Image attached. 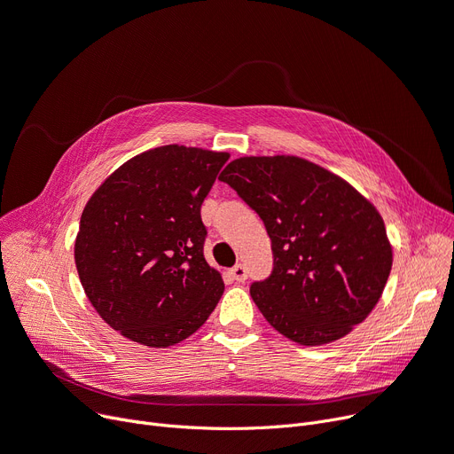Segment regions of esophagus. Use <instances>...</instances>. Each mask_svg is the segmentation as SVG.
<instances>
[{
	"instance_id": "34e87169",
	"label": "esophagus",
	"mask_w": 454,
	"mask_h": 454,
	"mask_svg": "<svg viewBox=\"0 0 454 454\" xmlns=\"http://www.w3.org/2000/svg\"><path fill=\"white\" fill-rule=\"evenodd\" d=\"M229 273L236 280V283H244V280L247 278V270L242 264H236L234 268L229 270Z\"/></svg>"
}]
</instances>
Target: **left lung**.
Instances as JSON below:
<instances>
[{"mask_svg": "<svg viewBox=\"0 0 454 454\" xmlns=\"http://www.w3.org/2000/svg\"><path fill=\"white\" fill-rule=\"evenodd\" d=\"M220 179L266 225L273 271L249 292L275 331L299 345H323L372 314L394 253L370 200L294 155L234 159Z\"/></svg>", "mask_w": 454, "mask_h": 454, "instance_id": "1", "label": "left lung"}]
</instances>
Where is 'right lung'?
<instances>
[{
	"mask_svg": "<svg viewBox=\"0 0 454 454\" xmlns=\"http://www.w3.org/2000/svg\"><path fill=\"white\" fill-rule=\"evenodd\" d=\"M225 151L160 145L129 159L86 203L75 266L96 312L121 336L169 348L196 333L225 290L207 264L201 205Z\"/></svg>",
	"mask_w": 454,
	"mask_h": 454,
	"instance_id": "add662e5",
	"label": "right lung"
}]
</instances>
